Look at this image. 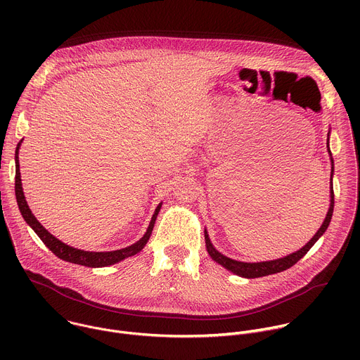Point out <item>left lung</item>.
<instances>
[{"label":"left lung","instance_id":"obj_1","mask_svg":"<svg viewBox=\"0 0 360 360\" xmlns=\"http://www.w3.org/2000/svg\"><path fill=\"white\" fill-rule=\"evenodd\" d=\"M329 148V145H328ZM330 153V150H329ZM332 157V155H330ZM333 164V161H332ZM332 174H333V165H332ZM335 193H333V186H330V208L328 211V215H326V219L323 221L322 226L319 228V231L316 232V235L307 242L302 249H299L297 252L295 253H290L288 256H285V258H281V259H276V261H269V262H258V264H248V262H239V261H233L231 258H226V256H224L222 253H219L214 245L211 243L210 238H208V233L205 232V243H207V249H208V253L211 255V258L218 262L219 265H222L224 268H226L228 271L242 276V278H262V276H266V275H272V274H278V272H282V271H286L289 269L290 266H293L299 259H302L303 256L307 253V250H309L315 242L325 233V231L328 229L329 226V222L332 219V214H333V203H335Z\"/></svg>","mask_w":360,"mask_h":360}]
</instances>
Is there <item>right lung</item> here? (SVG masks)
<instances>
[{
    "instance_id": "obj_1",
    "label": "right lung",
    "mask_w": 360,
    "mask_h": 360,
    "mask_svg": "<svg viewBox=\"0 0 360 360\" xmlns=\"http://www.w3.org/2000/svg\"><path fill=\"white\" fill-rule=\"evenodd\" d=\"M21 143V141H20ZM20 143L17 145V150L20 148ZM15 196H17V202L20 211L22 214V218L27 221V224L34 229V232L39 236V239L44 242V245L53 252L56 256H58L60 259L71 262V264H77V265H82V266H88V268H101V266H108V265H114L128 256H132L135 253H138L148 242L153 225H155V219L158 217V212L161 210V203L157 207L155 214H153L150 224L145 232V235L134 245L120 249V250H112V252H86V250H81V249H75L72 246H68L65 243H63L61 240H58L56 236L51 235L38 221L37 218L32 215V212L30 211L24 192H22V186H21V176H20V164H18V157H15Z\"/></svg>"
}]
</instances>
